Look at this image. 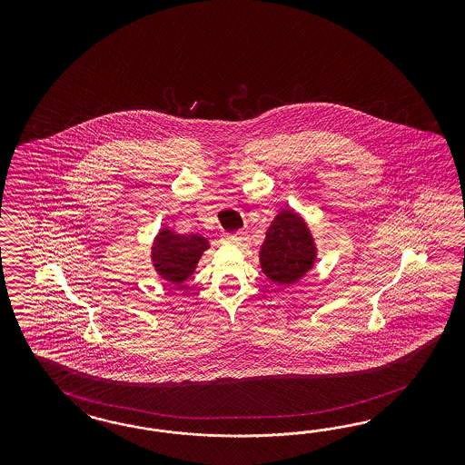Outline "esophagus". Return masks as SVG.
<instances>
[{
  "label": "esophagus",
  "mask_w": 465,
  "mask_h": 465,
  "mask_svg": "<svg viewBox=\"0 0 465 465\" xmlns=\"http://www.w3.org/2000/svg\"><path fill=\"white\" fill-rule=\"evenodd\" d=\"M243 232H235V233H225L223 235V240H225L226 243H235V245H239L243 242Z\"/></svg>",
  "instance_id": "obj_1"
}]
</instances>
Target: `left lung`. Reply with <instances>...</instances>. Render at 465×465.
Masks as SVG:
<instances>
[{
    "mask_svg": "<svg viewBox=\"0 0 465 465\" xmlns=\"http://www.w3.org/2000/svg\"><path fill=\"white\" fill-rule=\"evenodd\" d=\"M315 242L298 213L282 210L271 223L261 247V268L278 284H293L315 262Z\"/></svg>",
    "mask_w": 465,
    "mask_h": 465,
    "instance_id": "8db88e82",
    "label": "left lung"
}]
</instances>
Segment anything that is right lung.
Returning a JSON list of instances; mask_svg holds the SVG:
<instances>
[{
    "mask_svg": "<svg viewBox=\"0 0 465 465\" xmlns=\"http://www.w3.org/2000/svg\"><path fill=\"white\" fill-rule=\"evenodd\" d=\"M208 247V240L197 233L179 235L173 230L163 228L153 242L152 261L163 280L183 286Z\"/></svg>",
    "mask_w": 465,
    "mask_h": 465,
    "instance_id": "right-lung-1",
    "label": "right lung"
}]
</instances>
